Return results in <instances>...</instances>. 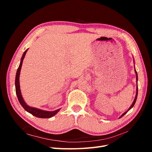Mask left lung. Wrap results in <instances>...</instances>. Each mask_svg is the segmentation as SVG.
Here are the masks:
<instances>
[{
	"mask_svg": "<svg viewBox=\"0 0 152 152\" xmlns=\"http://www.w3.org/2000/svg\"><path fill=\"white\" fill-rule=\"evenodd\" d=\"M134 71H135V72H136V81H137V88H136V96H135V98H134V102H133V103H132V104H131V107L129 108V110H127V111L126 112H125L124 113H123L122 115L120 117V118H121L122 117H123L124 115L125 114H126L127 113V112L129 111V110L130 109H131L133 107H134V104H135V103H136V99H137V72H136V70H134Z\"/></svg>",
	"mask_w": 152,
	"mask_h": 152,
	"instance_id": "8db88e82",
	"label": "left lung"
}]
</instances>
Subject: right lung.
<instances>
[{"mask_svg":"<svg viewBox=\"0 0 152 152\" xmlns=\"http://www.w3.org/2000/svg\"><path fill=\"white\" fill-rule=\"evenodd\" d=\"M28 49H26L25 51L24 52L23 54L21 59V62L20 64V66L18 68V70L16 72V79H15V87H16V95L18 99V101L20 103L21 105L22 106L23 108L26 110V112H29L30 113H31L33 115L39 117V118H50L53 117L54 115H55L58 112L59 109L55 110V111L53 112H48V111H44V110H42L40 109H37L35 108H32L30 107H28L27 105L25 102H24V99L23 98L22 96H21V91H20V81H19V79H20V71H21V66H22V63H23V59L25 56V54L27 52Z\"/></svg>","mask_w":152,"mask_h":152,"instance_id":"1","label":"right lung"}]
</instances>
